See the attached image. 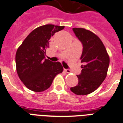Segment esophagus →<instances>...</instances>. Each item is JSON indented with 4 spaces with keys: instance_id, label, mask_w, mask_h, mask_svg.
<instances>
[{
    "instance_id": "obj_1",
    "label": "esophagus",
    "mask_w": 123,
    "mask_h": 123,
    "mask_svg": "<svg viewBox=\"0 0 123 123\" xmlns=\"http://www.w3.org/2000/svg\"><path fill=\"white\" fill-rule=\"evenodd\" d=\"M64 71L65 72H67V73H70L71 71H70V70H69V69H64Z\"/></svg>"
}]
</instances>
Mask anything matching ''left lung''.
Wrapping results in <instances>:
<instances>
[{"instance_id": "obj_1", "label": "left lung", "mask_w": 123, "mask_h": 123, "mask_svg": "<svg viewBox=\"0 0 123 123\" xmlns=\"http://www.w3.org/2000/svg\"><path fill=\"white\" fill-rule=\"evenodd\" d=\"M76 37L83 45L81 56V72L77 75L78 83L70 88L77 95L84 96L92 93L106 78L110 58L106 48L99 37L83 28L72 29Z\"/></svg>"}]
</instances>
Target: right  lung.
Masks as SVG:
<instances>
[{
    "label": "right lung",
    "instance_id": "add662e5",
    "mask_svg": "<svg viewBox=\"0 0 123 123\" xmlns=\"http://www.w3.org/2000/svg\"><path fill=\"white\" fill-rule=\"evenodd\" d=\"M64 26L53 24L42 25L34 29L17 49L15 56L19 78L29 90L42 92L51 86L55 76L63 72L60 62L45 59L49 40Z\"/></svg>",
    "mask_w": 123,
    "mask_h": 123
}]
</instances>
